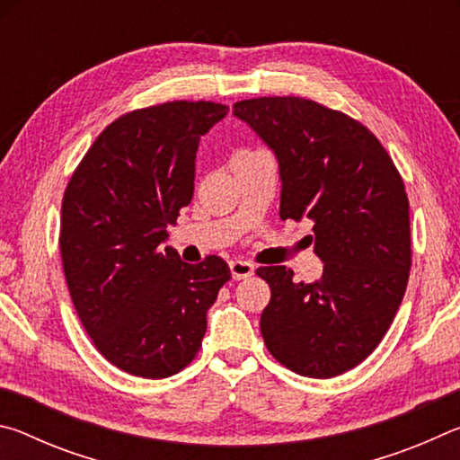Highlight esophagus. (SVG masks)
I'll list each match as a JSON object with an SVG mask.
<instances>
[{"label":"esophagus","instance_id":"1","mask_svg":"<svg viewBox=\"0 0 460 460\" xmlns=\"http://www.w3.org/2000/svg\"><path fill=\"white\" fill-rule=\"evenodd\" d=\"M229 268H231V276L233 279H243L249 278L253 274V263L252 261H245V260H233L229 261Z\"/></svg>","mask_w":460,"mask_h":460}]
</instances>
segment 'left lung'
Here are the masks:
<instances>
[{"label":"left lung","instance_id":"obj_1","mask_svg":"<svg viewBox=\"0 0 460 460\" xmlns=\"http://www.w3.org/2000/svg\"><path fill=\"white\" fill-rule=\"evenodd\" d=\"M276 154L279 217L314 221L316 282L258 268L271 290L260 329L274 359L305 377L341 376L376 351L402 305L411 266L410 202L385 147L349 115L305 97L237 101Z\"/></svg>","mask_w":460,"mask_h":460}]
</instances>
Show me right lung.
Masks as SVG:
<instances>
[{
    "instance_id": "1",
    "label": "right lung",
    "mask_w": 460,
    "mask_h": 460,
    "mask_svg": "<svg viewBox=\"0 0 460 460\" xmlns=\"http://www.w3.org/2000/svg\"><path fill=\"white\" fill-rule=\"evenodd\" d=\"M227 111L213 101H168L121 115L65 190L58 243L73 305L97 351L131 376L184 369L231 279L217 255L190 266L162 247L192 200L200 136Z\"/></svg>"
}]
</instances>
